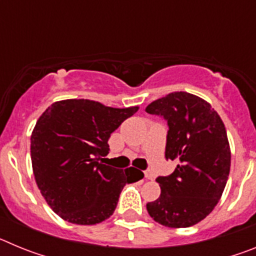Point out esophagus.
<instances>
[{"label":"esophagus","instance_id":"1","mask_svg":"<svg viewBox=\"0 0 256 256\" xmlns=\"http://www.w3.org/2000/svg\"><path fill=\"white\" fill-rule=\"evenodd\" d=\"M144 178H146V180H152V178H154L152 172H150V170L144 172Z\"/></svg>","mask_w":256,"mask_h":256}]
</instances>
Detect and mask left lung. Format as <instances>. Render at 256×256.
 Segmentation results:
<instances>
[{"label": "left lung", "instance_id": "left-lung-1", "mask_svg": "<svg viewBox=\"0 0 256 256\" xmlns=\"http://www.w3.org/2000/svg\"><path fill=\"white\" fill-rule=\"evenodd\" d=\"M146 112L168 120L165 158L180 162L170 176L156 178L162 194L146 205L148 212L165 227H191L212 212L227 184L230 148L224 123L208 101L188 92H172Z\"/></svg>", "mask_w": 256, "mask_h": 256}]
</instances>
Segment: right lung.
<instances>
[{
  "instance_id": "obj_1",
  "label": "right lung",
  "mask_w": 256,
  "mask_h": 256,
  "mask_svg": "<svg viewBox=\"0 0 256 256\" xmlns=\"http://www.w3.org/2000/svg\"><path fill=\"white\" fill-rule=\"evenodd\" d=\"M138 106L118 108L84 98L56 101L38 118L30 136L36 183L54 212L74 224L110 218L130 170L98 162L108 154V137Z\"/></svg>"
}]
</instances>
